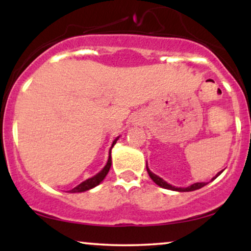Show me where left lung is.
<instances>
[{
	"label": "left lung",
	"mask_w": 251,
	"mask_h": 251,
	"mask_svg": "<svg viewBox=\"0 0 251 251\" xmlns=\"http://www.w3.org/2000/svg\"><path fill=\"white\" fill-rule=\"evenodd\" d=\"M146 169H147V173H149V175H150V177H151V179H152L154 183H155L156 185H159L160 187H163V188H167V190H171V191H177V192H191V191H195V190H199V188H201V187H203L204 185H205V183H195V184H193V185H191V186H188V187H176V186H173V185H170V184H168L166 180H163L162 178L161 177H159V176H156L155 174H153L152 171H151L150 169H149V167H147V162H146ZM222 174V171L221 173H218L217 175H216V176L212 178V180L215 179V178H217L219 175Z\"/></svg>",
	"instance_id": "left-lung-1"
}]
</instances>
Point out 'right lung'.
<instances>
[{
    "label": "right lung",
    "mask_w": 251,
    "mask_h": 251,
    "mask_svg": "<svg viewBox=\"0 0 251 251\" xmlns=\"http://www.w3.org/2000/svg\"><path fill=\"white\" fill-rule=\"evenodd\" d=\"M118 139H119V137H118V138H115L114 142H113L111 149L115 145L116 140H118ZM111 166H112V157H111V150H109V156H108V160H107V163H106V166L102 168V169L99 171L97 175H95L94 177L89 178V179H87V180L82 181L80 185H77L76 187H74L73 190H71L70 192H71V193H81V192L91 190V188L96 187V186H97V185H99L102 180H104V178L106 177V175L108 174L109 168H111Z\"/></svg>",
    "instance_id": "add662e5"
}]
</instances>
